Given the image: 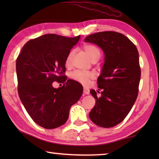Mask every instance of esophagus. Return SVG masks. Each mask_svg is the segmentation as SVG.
Returning a JSON list of instances; mask_svg holds the SVG:
<instances>
[{
	"label": "esophagus",
	"mask_w": 159,
	"mask_h": 159,
	"mask_svg": "<svg viewBox=\"0 0 159 159\" xmlns=\"http://www.w3.org/2000/svg\"><path fill=\"white\" fill-rule=\"evenodd\" d=\"M83 93L84 95H89L90 94V90L87 88H83Z\"/></svg>",
	"instance_id": "obj_1"
}]
</instances>
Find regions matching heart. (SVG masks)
I'll use <instances>...</instances> for the list:
<instances>
[{
	"label": "heart",
	"mask_w": 159,
	"mask_h": 159,
	"mask_svg": "<svg viewBox=\"0 0 159 159\" xmlns=\"http://www.w3.org/2000/svg\"><path fill=\"white\" fill-rule=\"evenodd\" d=\"M84 50L87 53V55L89 56V58L91 60L94 59V58H100L101 55V50H100L97 46H95L94 45H87L84 47ZM74 51H71L70 53L67 56L66 59V64L69 65L71 62V57L73 56ZM71 77L74 80H77L80 83L83 84H88L90 81V78L92 77V75L88 72H84V71L77 70L75 71L71 74Z\"/></svg>",
	"instance_id": "b5f03b06"
}]
</instances>
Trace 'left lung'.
I'll use <instances>...</instances> for the list:
<instances>
[{"label":"left lung","mask_w":159,"mask_h":159,"mask_svg":"<svg viewBox=\"0 0 159 159\" xmlns=\"http://www.w3.org/2000/svg\"><path fill=\"white\" fill-rule=\"evenodd\" d=\"M84 41L98 45L104 53L98 78L101 95L90 90L95 104L89 117L98 126L113 127L127 116L138 97L141 75L138 49L129 38L116 32L92 34Z\"/></svg>","instance_id":"left-lung-1"}]
</instances>
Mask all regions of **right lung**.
<instances>
[{
  "label": "right lung",
  "instance_id": "obj_1",
  "mask_svg": "<svg viewBox=\"0 0 159 159\" xmlns=\"http://www.w3.org/2000/svg\"><path fill=\"white\" fill-rule=\"evenodd\" d=\"M80 38L44 34L28 41L16 59L19 98L32 120L45 129L66 123L71 106L82 95L79 82L62 75L67 56ZM54 81L64 84L54 89Z\"/></svg>",
  "mask_w": 159,
  "mask_h": 159
}]
</instances>
